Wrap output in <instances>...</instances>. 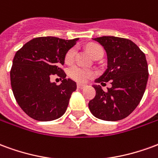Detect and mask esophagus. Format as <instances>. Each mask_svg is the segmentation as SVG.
Wrapping results in <instances>:
<instances>
[{"instance_id": "esophagus-1", "label": "esophagus", "mask_w": 158, "mask_h": 158, "mask_svg": "<svg viewBox=\"0 0 158 158\" xmlns=\"http://www.w3.org/2000/svg\"><path fill=\"white\" fill-rule=\"evenodd\" d=\"M77 87L79 88V89H84V88H85L86 85H83V84H78L77 85Z\"/></svg>"}]
</instances>
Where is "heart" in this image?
I'll use <instances>...</instances> for the list:
<instances>
[{
	"label": "heart",
	"mask_w": 158,
	"mask_h": 158,
	"mask_svg": "<svg viewBox=\"0 0 158 158\" xmlns=\"http://www.w3.org/2000/svg\"><path fill=\"white\" fill-rule=\"evenodd\" d=\"M87 50L89 51L90 55L92 56L94 58L98 57V56H102L103 54H104V51H103L102 47L101 45H97V44H89V45H87ZM75 47L69 49L65 55V62L67 63H69V64L73 62L74 58H75ZM69 74L73 79H74V80L78 81V82H85L87 79L94 76L95 72L93 70H91V69L75 65L73 66V67H71L69 69Z\"/></svg>",
	"instance_id": "1"
}]
</instances>
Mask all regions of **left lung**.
I'll return each instance as SVG.
<instances>
[{
    "mask_svg": "<svg viewBox=\"0 0 158 158\" xmlns=\"http://www.w3.org/2000/svg\"><path fill=\"white\" fill-rule=\"evenodd\" d=\"M102 45L107 56V69L96 83L112 87L104 91L100 85L95 98L89 101L90 113L105 121L125 118L135 109L146 90L148 80V66L144 52L130 40L114 36L93 39Z\"/></svg>",
    "mask_w": 158,
    "mask_h": 158,
    "instance_id": "obj_1",
    "label": "left lung"
}]
</instances>
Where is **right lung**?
Here are the masks:
<instances>
[{
    "mask_svg": "<svg viewBox=\"0 0 158 158\" xmlns=\"http://www.w3.org/2000/svg\"><path fill=\"white\" fill-rule=\"evenodd\" d=\"M78 40L38 37L16 52L10 72L11 85L17 102L28 116L38 121H52L65 113L77 85L66 79L61 67L67 52ZM55 74L62 78L60 85L50 82Z\"/></svg>",
    "mask_w": 158,
    "mask_h": 158,
    "instance_id": "1",
    "label": "right lung"
}]
</instances>
